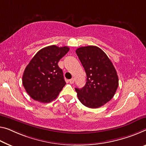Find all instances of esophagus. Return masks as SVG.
<instances>
[{
  "label": "esophagus",
  "mask_w": 146,
  "mask_h": 146,
  "mask_svg": "<svg viewBox=\"0 0 146 146\" xmlns=\"http://www.w3.org/2000/svg\"><path fill=\"white\" fill-rule=\"evenodd\" d=\"M69 82H70V84H74V78H72V79L69 80Z\"/></svg>",
  "instance_id": "esophagus-1"
}]
</instances>
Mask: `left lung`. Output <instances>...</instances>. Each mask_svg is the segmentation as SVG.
<instances>
[{"instance_id": "left-lung-1", "label": "left lung", "mask_w": 146, "mask_h": 146, "mask_svg": "<svg viewBox=\"0 0 146 146\" xmlns=\"http://www.w3.org/2000/svg\"><path fill=\"white\" fill-rule=\"evenodd\" d=\"M76 53L87 75L85 86L75 88L78 99L90 108L101 107L117 91L119 79L115 68L106 53L96 46L81 47Z\"/></svg>"}]
</instances>
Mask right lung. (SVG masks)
Listing matches in <instances>:
<instances>
[{
  "label": "right lung",
  "mask_w": 146,
  "mask_h": 146,
  "mask_svg": "<svg viewBox=\"0 0 146 146\" xmlns=\"http://www.w3.org/2000/svg\"><path fill=\"white\" fill-rule=\"evenodd\" d=\"M69 50L68 47L52 45L38 51L31 60L25 69L22 82L33 99L49 103L57 97L66 84L58 62Z\"/></svg>",
  "instance_id": "obj_1"
}]
</instances>
